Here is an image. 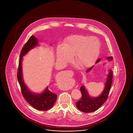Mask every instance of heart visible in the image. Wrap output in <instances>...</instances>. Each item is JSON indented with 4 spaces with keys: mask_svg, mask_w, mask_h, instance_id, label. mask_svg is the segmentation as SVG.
<instances>
[{
    "mask_svg": "<svg viewBox=\"0 0 133 133\" xmlns=\"http://www.w3.org/2000/svg\"><path fill=\"white\" fill-rule=\"evenodd\" d=\"M100 42L95 37L73 35L66 38L63 44L57 46V61L63 64L71 62L73 56L83 68L92 66L97 60L100 50Z\"/></svg>",
    "mask_w": 133,
    "mask_h": 133,
    "instance_id": "obj_1",
    "label": "heart"
}]
</instances>
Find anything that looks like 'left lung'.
I'll use <instances>...</instances> for the list:
<instances>
[{
	"mask_svg": "<svg viewBox=\"0 0 133 133\" xmlns=\"http://www.w3.org/2000/svg\"><path fill=\"white\" fill-rule=\"evenodd\" d=\"M108 60L110 61L113 59L112 56L107 58ZM101 61V59L99 58L96 62L98 63ZM93 66L86 71L89 72L92 69ZM113 71L109 70L107 75L106 81L105 82V88L101 94L97 97H91L89 95L88 92L84 86H82L80 88V91L82 94V98L76 103L77 108L84 113L93 112L98 110L102 105L106 101L109 94L111 87L112 83Z\"/></svg>",
	"mask_w": 133,
	"mask_h": 133,
	"instance_id": "left-lung-1",
	"label": "left lung"
}]
</instances>
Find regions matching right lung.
I'll return each instance as SVG.
<instances>
[{
	"label": "right lung",
	"mask_w": 133,
	"mask_h": 133,
	"mask_svg": "<svg viewBox=\"0 0 133 133\" xmlns=\"http://www.w3.org/2000/svg\"><path fill=\"white\" fill-rule=\"evenodd\" d=\"M37 38L34 35L28 39L21 51L19 58V66L17 72V79L21 88V91L23 97L28 103L35 109L40 111H47L52 107L57 99V95L52 93L48 89H45L44 92L40 94L32 93L28 88L23 80L22 72V57L29 51L38 45Z\"/></svg>",
	"instance_id": "right-lung-1"
}]
</instances>
